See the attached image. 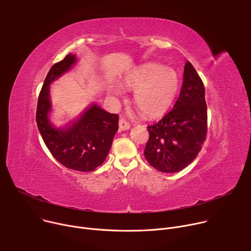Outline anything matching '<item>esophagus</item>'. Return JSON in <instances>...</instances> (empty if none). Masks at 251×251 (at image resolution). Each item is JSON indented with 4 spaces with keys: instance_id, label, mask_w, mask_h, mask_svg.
<instances>
[{
    "instance_id": "esophagus-1",
    "label": "esophagus",
    "mask_w": 251,
    "mask_h": 251,
    "mask_svg": "<svg viewBox=\"0 0 251 251\" xmlns=\"http://www.w3.org/2000/svg\"><path fill=\"white\" fill-rule=\"evenodd\" d=\"M128 129H130V124H129V122H128L126 119L121 118V119L119 120V130H120V131H125V130H128Z\"/></svg>"
}]
</instances>
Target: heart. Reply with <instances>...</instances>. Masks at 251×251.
I'll list each match as a JSON object with an SVG mask.
<instances>
[{"mask_svg":"<svg viewBox=\"0 0 251 251\" xmlns=\"http://www.w3.org/2000/svg\"><path fill=\"white\" fill-rule=\"evenodd\" d=\"M123 84L134 90L133 103L136 108L147 118H156L170 109L180 87V78L174 69L149 62L130 71ZM111 92L120 94L121 91L113 86Z\"/></svg>","mask_w":251,"mask_h":251,"instance_id":"b5f03b06","label":"heart"}]
</instances>
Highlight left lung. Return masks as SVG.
I'll return each instance as SVG.
<instances>
[{
  "label": "left lung",
  "instance_id": "left-lung-1",
  "mask_svg": "<svg viewBox=\"0 0 251 251\" xmlns=\"http://www.w3.org/2000/svg\"><path fill=\"white\" fill-rule=\"evenodd\" d=\"M144 155L163 173H176L190 165L201 150L207 131V109L202 80L191 62L184 68L182 89L171 111L147 127Z\"/></svg>",
  "mask_w": 251,
  "mask_h": 251
}]
</instances>
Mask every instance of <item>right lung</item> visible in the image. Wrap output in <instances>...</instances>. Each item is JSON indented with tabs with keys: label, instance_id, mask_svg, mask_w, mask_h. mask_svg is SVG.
I'll return each mask as SVG.
<instances>
[{
	"label": "right lung",
	"instance_id": "add662e5",
	"mask_svg": "<svg viewBox=\"0 0 251 251\" xmlns=\"http://www.w3.org/2000/svg\"><path fill=\"white\" fill-rule=\"evenodd\" d=\"M75 62V56L69 53L51 66L39 95L35 120L45 144L61 165L71 170L91 172L108 155L118 130L119 116L93 104L66 129H56L50 124L48 117L51 108L50 84L69 70Z\"/></svg>",
	"mask_w": 251,
	"mask_h": 251
}]
</instances>
